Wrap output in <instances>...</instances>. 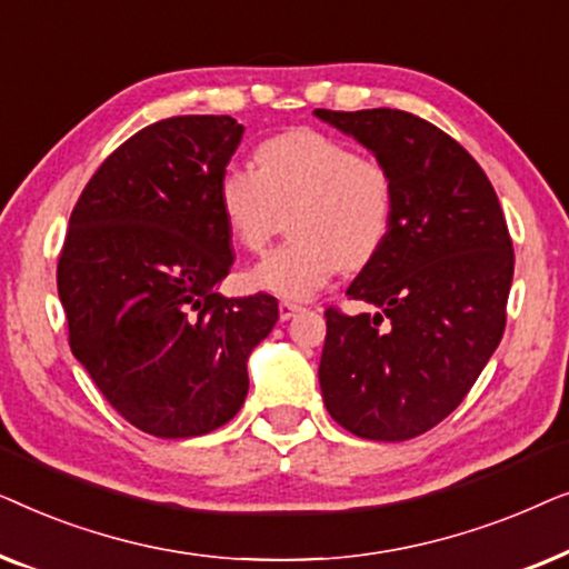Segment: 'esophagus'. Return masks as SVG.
<instances>
[{
    "label": "esophagus",
    "mask_w": 569,
    "mask_h": 569,
    "mask_svg": "<svg viewBox=\"0 0 569 569\" xmlns=\"http://www.w3.org/2000/svg\"><path fill=\"white\" fill-rule=\"evenodd\" d=\"M300 310H302V306H298V302H290V300L279 302V318H282V321H290V318L295 313H300Z\"/></svg>",
    "instance_id": "1"
}]
</instances>
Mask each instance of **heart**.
Segmentation results:
<instances>
[{
	"instance_id": "heart-1",
	"label": "heart",
	"mask_w": 569,
	"mask_h": 569,
	"mask_svg": "<svg viewBox=\"0 0 569 569\" xmlns=\"http://www.w3.org/2000/svg\"><path fill=\"white\" fill-rule=\"evenodd\" d=\"M256 168L224 166L217 207L224 228L246 251L259 253L292 209L295 240L274 248L248 271V284L284 300L316 295L345 263L360 269L391 236L396 183L380 160L316 129H292L256 147Z\"/></svg>"
}]
</instances>
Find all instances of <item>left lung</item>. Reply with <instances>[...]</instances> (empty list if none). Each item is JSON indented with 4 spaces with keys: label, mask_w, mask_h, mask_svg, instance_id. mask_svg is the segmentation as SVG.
Returning a JSON list of instances; mask_svg holds the SVG:
<instances>
[{
    "label": "left lung",
    "mask_w": 569,
    "mask_h": 569,
    "mask_svg": "<svg viewBox=\"0 0 569 569\" xmlns=\"http://www.w3.org/2000/svg\"><path fill=\"white\" fill-rule=\"evenodd\" d=\"M313 113L396 183L391 236L347 290L376 313L326 310L323 403L357 438H417L463 401L500 345L516 267L508 224L479 162L435 123L393 108Z\"/></svg>",
    "instance_id": "left-lung-1"
}]
</instances>
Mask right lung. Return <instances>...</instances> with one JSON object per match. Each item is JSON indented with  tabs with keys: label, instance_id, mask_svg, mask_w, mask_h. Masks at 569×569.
Listing matches in <instances>:
<instances>
[{
	"label": "right lung",
	"instance_id": "right-lung-1",
	"mask_svg": "<svg viewBox=\"0 0 569 569\" xmlns=\"http://www.w3.org/2000/svg\"><path fill=\"white\" fill-rule=\"evenodd\" d=\"M240 137L230 116L152 123L108 154L69 217L57 269L69 347L108 403L154 438L230 422L248 357L279 318L267 292H217L236 256L214 186Z\"/></svg>",
	"mask_w": 569,
	"mask_h": 569
}]
</instances>
